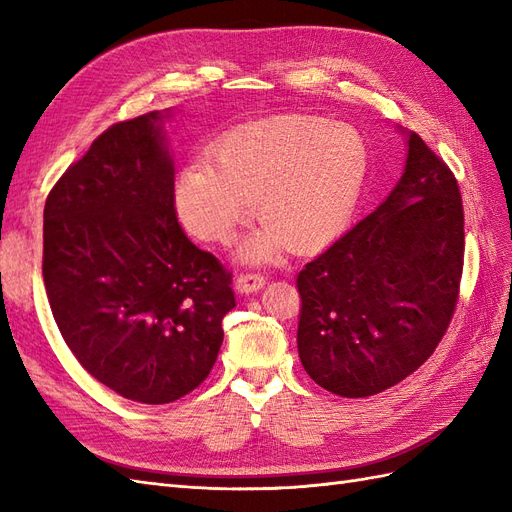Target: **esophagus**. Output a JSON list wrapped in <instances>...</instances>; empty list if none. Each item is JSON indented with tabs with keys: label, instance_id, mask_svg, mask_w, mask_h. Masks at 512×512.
<instances>
[{
	"label": "esophagus",
	"instance_id": "34e87169",
	"mask_svg": "<svg viewBox=\"0 0 512 512\" xmlns=\"http://www.w3.org/2000/svg\"><path fill=\"white\" fill-rule=\"evenodd\" d=\"M262 286H265V277H262L260 273H241L235 282V288L241 294L258 292Z\"/></svg>",
	"mask_w": 512,
	"mask_h": 512
}]
</instances>
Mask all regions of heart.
Segmentation results:
<instances>
[{"instance_id":"obj_1","label":"heart","mask_w":512,"mask_h":512,"mask_svg":"<svg viewBox=\"0 0 512 512\" xmlns=\"http://www.w3.org/2000/svg\"><path fill=\"white\" fill-rule=\"evenodd\" d=\"M367 166L365 138L352 126L271 117L230 132L211 153L209 168H185L175 207L190 235L226 243L252 205L260 226L239 245L247 262H265L284 247L314 252L348 226Z\"/></svg>"}]
</instances>
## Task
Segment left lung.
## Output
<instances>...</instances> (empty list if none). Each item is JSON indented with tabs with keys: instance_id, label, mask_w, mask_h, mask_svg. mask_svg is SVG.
<instances>
[{
	"instance_id": "8db88e82",
	"label": "left lung",
	"mask_w": 512,
	"mask_h": 512,
	"mask_svg": "<svg viewBox=\"0 0 512 512\" xmlns=\"http://www.w3.org/2000/svg\"><path fill=\"white\" fill-rule=\"evenodd\" d=\"M406 136V168L391 194L297 277L301 363L342 397L382 393L421 367L459 297V185L421 136Z\"/></svg>"
}]
</instances>
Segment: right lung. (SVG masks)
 <instances>
[{
    "instance_id": "add662e5",
    "label": "right lung",
    "mask_w": 512,
    "mask_h": 512,
    "mask_svg": "<svg viewBox=\"0 0 512 512\" xmlns=\"http://www.w3.org/2000/svg\"><path fill=\"white\" fill-rule=\"evenodd\" d=\"M166 113L115 123L44 205L42 275L72 354L121 397L170 404L218 359L230 273L185 237Z\"/></svg>"
}]
</instances>
